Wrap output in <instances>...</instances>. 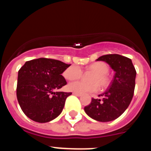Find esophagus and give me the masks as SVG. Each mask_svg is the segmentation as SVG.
<instances>
[{
  "label": "esophagus",
  "instance_id": "34e87169",
  "mask_svg": "<svg viewBox=\"0 0 151 151\" xmlns=\"http://www.w3.org/2000/svg\"><path fill=\"white\" fill-rule=\"evenodd\" d=\"M73 94L77 96V97H81V96H82V94H78V93H76V92H73Z\"/></svg>",
  "mask_w": 151,
  "mask_h": 151
}]
</instances>
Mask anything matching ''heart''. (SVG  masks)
<instances>
[{
    "label": "heart",
    "mask_w": 151,
    "mask_h": 151,
    "mask_svg": "<svg viewBox=\"0 0 151 151\" xmlns=\"http://www.w3.org/2000/svg\"><path fill=\"white\" fill-rule=\"evenodd\" d=\"M87 70L94 73L91 78V83H85L82 81L72 82L67 85L68 90L78 94H85L88 92H94L97 91L98 88L104 89L110 83L108 76L110 71L109 66L104 62H95L87 67ZM82 71L77 65L69 66L63 72V76L67 80H76L82 76Z\"/></svg>",
    "instance_id": "b5f03b06"
}]
</instances>
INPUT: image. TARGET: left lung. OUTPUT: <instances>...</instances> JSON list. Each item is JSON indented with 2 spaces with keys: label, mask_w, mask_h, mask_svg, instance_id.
I'll use <instances>...</instances> for the list:
<instances>
[{
  "label": "left lung",
  "mask_w": 151,
  "mask_h": 151,
  "mask_svg": "<svg viewBox=\"0 0 151 151\" xmlns=\"http://www.w3.org/2000/svg\"><path fill=\"white\" fill-rule=\"evenodd\" d=\"M97 61H104L115 72L110 87L102 98H92L85 107L88 116L99 122H110L120 116L130 104L135 87L136 71L132 60L119 54H107L100 57Z\"/></svg>",
  "instance_id": "8db88e82"
}]
</instances>
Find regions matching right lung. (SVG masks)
<instances>
[{
  "label": "right lung",
  "instance_id": "right-lung-1",
  "mask_svg": "<svg viewBox=\"0 0 151 151\" xmlns=\"http://www.w3.org/2000/svg\"><path fill=\"white\" fill-rule=\"evenodd\" d=\"M71 64L47 58L26 62L18 72L17 96L23 113L35 122L44 123L62 113L71 92L57 91L66 85L62 76Z\"/></svg>",
  "mask_w": 151,
  "mask_h": 151
}]
</instances>
